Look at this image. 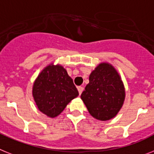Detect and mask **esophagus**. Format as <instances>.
Instances as JSON below:
<instances>
[{"mask_svg":"<svg viewBox=\"0 0 154 154\" xmlns=\"http://www.w3.org/2000/svg\"><path fill=\"white\" fill-rule=\"evenodd\" d=\"M77 90L79 91V95H81V93H82V91H83L84 90V88L81 87V86H79V87L77 88Z\"/></svg>","mask_w":154,"mask_h":154,"instance_id":"obj_1","label":"esophagus"}]
</instances>
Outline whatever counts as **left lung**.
Here are the masks:
<instances>
[{
  "label": "left lung",
  "mask_w": 154,
  "mask_h": 154,
  "mask_svg": "<svg viewBox=\"0 0 154 154\" xmlns=\"http://www.w3.org/2000/svg\"><path fill=\"white\" fill-rule=\"evenodd\" d=\"M125 96L123 83L116 69L108 63H101L90 74L81 98L93 117L108 121L121 109Z\"/></svg>",
  "instance_id": "obj_1"
}]
</instances>
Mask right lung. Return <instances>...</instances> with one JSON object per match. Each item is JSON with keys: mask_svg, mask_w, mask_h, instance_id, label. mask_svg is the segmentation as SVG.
Segmentation results:
<instances>
[{"mask_svg": "<svg viewBox=\"0 0 154 154\" xmlns=\"http://www.w3.org/2000/svg\"><path fill=\"white\" fill-rule=\"evenodd\" d=\"M79 95L73 81L61 66L49 65L34 82L33 95L38 109L48 117H55Z\"/></svg>", "mask_w": 154, "mask_h": 154, "instance_id": "add662e5", "label": "right lung"}]
</instances>
